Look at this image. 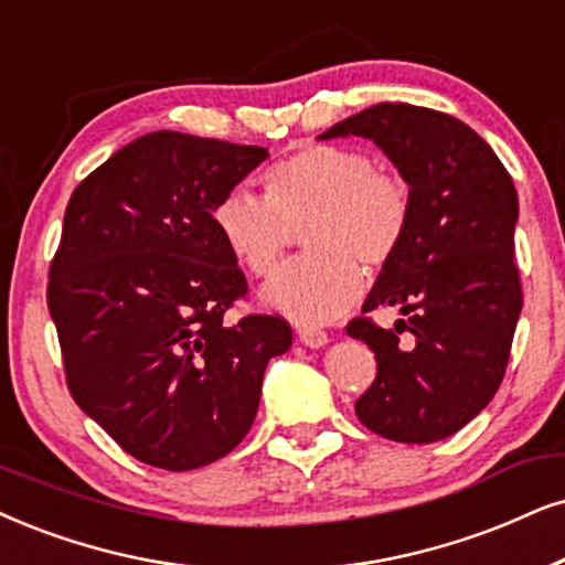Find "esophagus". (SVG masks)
Here are the masks:
<instances>
[{
  "mask_svg": "<svg viewBox=\"0 0 565 565\" xmlns=\"http://www.w3.org/2000/svg\"><path fill=\"white\" fill-rule=\"evenodd\" d=\"M297 335H299V341H302L305 347L318 349V347H326L328 344V333L320 331V328H307L305 326V328H299Z\"/></svg>",
  "mask_w": 565,
  "mask_h": 565,
  "instance_id": "1",
  "label": "esophagus"
}]
</instances>
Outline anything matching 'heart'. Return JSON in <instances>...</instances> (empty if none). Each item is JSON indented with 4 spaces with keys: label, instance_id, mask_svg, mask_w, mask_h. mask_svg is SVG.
I'll return each mask as SVG.
<instances>
[{
    "label": "heart",
    "instance_id": "heart-1",
    "mask_svg": "<svg viewBox=\"0 0 565 565\" xmlns=\"http://www.w3.org/2000/svg\"><path fill=\"white\" fill-rule=\"evenodd\" d=\"M266 195L234 188L213 205L211 221L232 258L255 278H274L305 226L310 255L266 289V302L299 323L339 318L362 295V268L381 270L396 258L412 218L402 177L377 169L367 151L310 142L270 163Z\"/></svg>",
    "mask_w": 565,
    "mask_h": 565
}]
</instances>
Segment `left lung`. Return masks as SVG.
Listing matches in <instances>:
<instances>
[{
  "mask_svg": "<svg viewBox=\"0 0 565 565\" xmlns=\"http://www.w3.org/2000/svg\"><path fill=\"white\" fill-rule=\"evenodd\" d=\"M344 135L373 140L412 198L404 245L362 305V312L398 307L409 318L394 331L367 316L347 326L377 362L354 412L388 440L435 443L490 404L509 365L524 305L513 260L516 188L488 142L451 114L385 102L320 138Z\"/></svg>",
  "mask_w": 565,
  "mask_h": 565,
  "instance_id": "obj_1",
  "label": "left lung"
}]
</instances>
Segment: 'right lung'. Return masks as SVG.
I'll return each mask as SVG.
<instances>
[{"mask_svg":"<svg viewBox=\"0 0 565 565\" xmlns=\"http://www.w3.org/2000/svg\"><path fill=\"white\" fill-rule=\"evenodd\" d=\"M268 156L159 130L77 184L49 268L46 302L75 404L142 463L188 472L253 427L270 356L291 347L278 316L226 310L247 278L211 213Z\"/></svg>","mask_w":565,"mask_h":565,"instance_id":"obj_1","label":"right lung"}]
</instances>
